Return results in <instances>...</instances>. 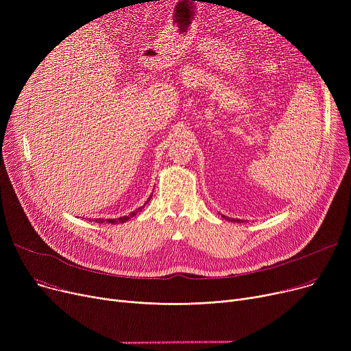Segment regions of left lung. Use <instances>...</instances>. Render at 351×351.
Here are the masks:
<instances>
[{
	"mask_svg": "<svg viewBox=\"0 0 351 351\" xmlns=\"http://www.w3.org/2000/svg\"><path fill=\"white\" fill-rule=\"evenodd\" d=\"M225 219H229L230 220V222H232V220H233V222H243V220H239V219H230V217H226V216H223Z\"/></svg>",
	"mask_w": 351,
	"mask_h": 351,
	"instance_id": "obj_1",
	"label": "left lung"
}]
</instances>
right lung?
<instances>
[{"label": "right lung", "instance_id": "right-lung-1", "mask_svg": "<svg viewBox=\"0 0 351 351\" xmlns=\"http://www.w3.org/2000/svg\"><path fill=\"white\" fill-rule=\"evenodd\" d=\"M151 197H152V196H151ZM151 197H149V199H147V202H149V200H151ZM145 205H146V204H145ZM145 205H143V206H141L139 209H136L135 212H132V213H129L128 216H122V217H118V219H106V220H105V219H95V222H97V223H104V222H108V223H112V225H117V223H125L128 219H131V217H134V216H135V215H136L138 212H141V210H142V209L145 208Z\"/></svg>", "mask_w": 351, "mask_h": 351}]
</instances>
